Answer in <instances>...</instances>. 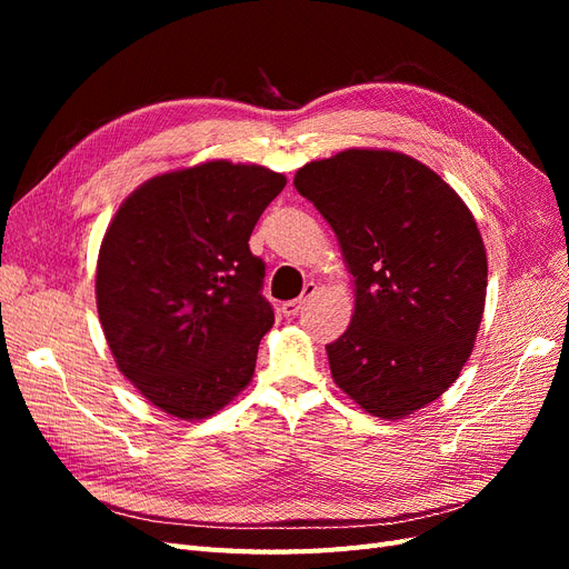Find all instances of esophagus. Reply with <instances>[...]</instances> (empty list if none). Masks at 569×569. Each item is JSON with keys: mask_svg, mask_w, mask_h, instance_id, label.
I'll return each mask as SVG.
<instances>
[{"mask_svg": "<svg viewBox=\"0 0 569 569\" xmlns=\"http://www.w3.org/2000/svg\"><path fill=\"white\" fill-rule=\"evenodd\" d=\"M318 291V284L316 282H306L303 284V297H299L297 301H287V303H282V316L284 318H295V316H299V311L303 308V303L311 299L313 295Z\"/></svg>", "mask_w": 569, "mask_h": 569, "instance_id": "1", "label": "esophagus"}]
</instances>
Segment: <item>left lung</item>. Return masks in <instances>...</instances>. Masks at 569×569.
<instances>
[{"instance_id":"left-lung-1","label":"left lung","mask_w":569,"mask_h":569,"mask_svg":"<svg viewBox=\"0 0 569 569\" xmlns=\"http://www.w3.org/2000/svg\"><path fill=\"white\" fill-rule=\"evenodd\" d=\"M335 230L356 311L327 358L341 391L382 420L449 389L485 316L487 251L468 206L435 170L385 149H347L295 178Z\"/></svg>"}]
</instances>
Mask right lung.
<instances>
[{"mask_svg": "<svg viewBox=\"0 0 569 569\" xmlns=\"http://www.w3.org/2000/svg\"><path fill=\"white\" fill-rule=\"evenodd\" d=\"M287 180L209 161L147 180L97 261V311L118 370L163 412L213 416L242 391L274 322L249 237Z\"/></svg>", "mask_w": 569, "mask_h": 569, "instance_id": "add662e5", "label": "right lung"}]
</instances>
